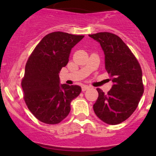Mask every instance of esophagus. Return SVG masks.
<instances>
[{
    "label": "esophagus",
    "instance_id": "obj_1",
    "mask_svg": "<svg viewBox=\"0 0 156 156\" xmlns=\"http://www.w3.org/2000/svg\"><path fill=\"white\" fill-rule=\"evenodd\" d=\"M89 87H90L87 86V85H83V86H82V90H83V91H85V90H87V89H89Z\"/></svg>",
    "mask_w": 156,
    "mask_h": 156
}]
</instances>
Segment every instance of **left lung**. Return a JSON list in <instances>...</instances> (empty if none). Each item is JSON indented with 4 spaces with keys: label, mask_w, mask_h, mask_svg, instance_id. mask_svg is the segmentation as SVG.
I'll return each instance as SVG.
<instances>
[{
    "label": "left lung",
    "mask_w": 156,
    "mask_h": 156,
    "mask_svg": "<svg viewBox=\"0 0 156 156\" xmlns=\"http://www.w3.org/2000/svg\"><path fill=\"white\" fill-rule=\"evenodd\" d=\"M89 37L100 43L105 69L113 82L107 94L97 88L98 98L94 111L105 123L119 124L133 114L144 93L141 68L130 49L115 34L102 32Z\"/></svg>",
    "instance_id": "left-lung-1"
}]
</instances>
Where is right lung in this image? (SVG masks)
<instances>
[{
	"label": "right lung",
	"mask_w": 156,
	"mask_h": 156,
	"mask_svg": "<svg viewBox=\"0 0 156 156\" xmlns=\"http://www.w3.org/2000/svg\"><path fill=\"white\" fill-rule=\"evenodd\" d=\"M83 37L53 32L41 40L29 57L22 80L23 98L41 122H62L69 113L72 100L80 94V86L59 84L58 73L68 63L72 48Z\"/></svg>",
	"instance_id": "add662e5"
}]
</instances>
